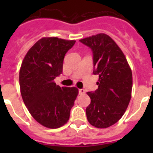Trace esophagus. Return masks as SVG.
Listing matches in <instances>:
<instances>
[{"label":"esophagus","mask_w":153,"mask_h":153,"mask_svg":"<svg viewBox=\"0 0 153 153\" xmlns=\"http://www.w3.org/2000/svg\"><path fill=\"white\" fill-rule=\"evenodd\" d=\"M83 93H85V90H83V89H79V94H83Z\"/></svg>","instance_id":"obj_1"}]
</instances>
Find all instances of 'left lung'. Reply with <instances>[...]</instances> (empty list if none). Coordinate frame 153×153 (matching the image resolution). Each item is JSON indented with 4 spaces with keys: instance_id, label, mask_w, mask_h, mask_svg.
<instances>
[{
    "instance_id": "8db88e82",
    "label": "left lung",
    "mask_w": 153,
    "mask_h": 153,
    "mask_svg": "<svg viewBox=\"0 0 153 153\" xmlns=\"http://www.w3.org/2000/svg\"><path fill=\"white\" fill-rule=\"evenodd\" d=\"M79 41L91 49L93 74L99 76L98 89L87 93L91 102L86 117L93 126L107 128L118 122L128 107L132 71L123 51L108 35L98 33Z\"/></svg>"
}]
</instances>
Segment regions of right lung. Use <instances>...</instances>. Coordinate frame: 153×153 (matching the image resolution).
Returning a JSON list of instances; mask_svg holds the SVG:
<instances>
[{"label": "right lung", "mask_w": 153, "mask_h": 153, "mask_svg": "<svg viewBox=\"0 0 153 153\" xmlns=\"http://www.w3.org/2000/svg\"><path fill=\"white\" fill-rule=\"evenodd\" d=\"M75 40L44 37L31 47L24 57L19 75L21 96L36 122L56 129L70 118L78 90L60 87L54 79L63 72L65 54Z\"/></svg>", "instance_id": "obj_1"}]
</instances>
